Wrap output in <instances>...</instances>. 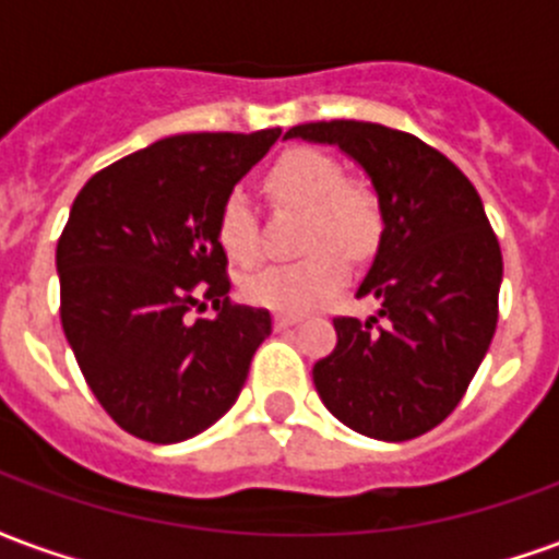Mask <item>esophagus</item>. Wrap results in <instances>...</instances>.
Returning <instances> with one entry per match:
<instances>
[{
    "instance_id": "esophagus-1",
    "label": "esophagus",
    "mask_w": 559,
    "mask_h": 559,
    "mask_svg": "<svg viewBox=\"0 0 559 559\" xmlns=\"http://www.w3.org/2000/svg\"><path fill=\"white\" fill-rule=\"evenodd\" d=\"M299 323V317L296 314H275V326L278 329H290Z\"/></svg>"
}]
</instances>
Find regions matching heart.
Listing matches in <instances>:
<instances>
[{"instance_id": "b5f03b06", "label": "heart", "mask_w": 559, "mask_h": 559, "mask_svg": "<svg viewBox=\"0 0 559 559\" xmlns=\"http://www.w3.org/2000/svg\"><path fill=\"white\" fill-rule=\"evenodd\" d=\"M266 191L284 206L302 209V248L314 251L299 263H278L248 275L242 293L248 302L272 308L281 314H305L329 302L347 281V260L374 251L383 212L374 188L347 182L335 158L317 148H290L266 170ZM215 239L233 263L248 266L260 254L254 209L242 191L224 197L215 218Z\"/></svg>"}]
</instances>
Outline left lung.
<instances>
[{
  "label": "left lung",
  "mask_w": 559,
  "mask_h": 559,
  "mask_svg": "<svg viewBox=\"0 0 559 559\" xmlns=\"http://www.w3.org/2000/svg\"><path fill=\"white\" fill-rule=\"evenodd\" d=\"M338 146L371 179L383 233L356 296L377 314L338 317L314 365L326 411L353 431L401 443L455 411L497 329L503 254L476 188L452 160L395 128L335 119L284 140Z\"/></svg>",
  "instance_id": "obj_1"
}]
</instances>
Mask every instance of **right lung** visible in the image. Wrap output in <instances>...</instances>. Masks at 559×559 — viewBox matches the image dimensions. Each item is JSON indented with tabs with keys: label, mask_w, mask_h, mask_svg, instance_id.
<instances>
[{
	"label": "right lung",
	"mask_w": 559,
	"mask_h": 559,
	"mask_svg": "<svg viewBox=\"0 0 559 559\" xmlns=\"http://www.w3.org/2000/svg\"><path fill=\"white\" fill-rule=\"evenodd\" d=\"M278 138H164L95 173L71 206L56 248L62 329L92 395L140 440L182 443L215 425L272 332L266 308L227 299L215 218ZM200 295L209 321L187 317Z\"/></svg>",
	"instance_id": "obj_1"
}]
</instances>
